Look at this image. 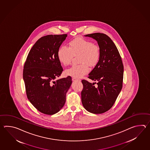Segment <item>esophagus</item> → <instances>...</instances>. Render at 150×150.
<instances>
[{
	"mask_svg": "<svg viewBox=\"0 0 150 150\" xmlns=\"http://www.w3.org/2000/svg\"><path fill=\"white\" fill-rule=\"evenodd\" d=\"M72 79L73 81H78V80H80L78 79H76V78H73Z\"/></svg>",
	"mask_w": 150,
	"mask_h": 150,
	"instance_id": "1",
	"label": "esophagus"
}]
</instances>
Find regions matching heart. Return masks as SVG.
<instances>
[{
  "instance_id": "heart-1",
  "label": "heart",
  "mask_w": 150,
  "mask_h": 150,
  "mask_svg": "<svg viewBox=\"0 0 150 150\" xmlns=\"http://www.w3.org/2000/svg\"><path fill=\"white\" fill-rule=\"evenodd\" d=\"M79 55V65H74L66 71L67 75L74 78H81L89 72V67H94L99 63L101 50L98 45L82 38H77L69 43V47L62 45L58 48V61L64 66L71 64L74 56Z\"/></svg>"
}]
</instances>
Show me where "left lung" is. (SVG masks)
I'll return each mask as SVG.
<instances>
[{
    "label": "left lung",
    "mask_w": 150,
    "mask_h": 150,
    "mask_svg": "<svg viewBox=\"0 0 150 150\" xmlns=\"http://www.w3.org/2000/svg\"><path fill=\"white\" fill-rule=\"evenodd\" d=\"M85 36L98 42L101 57L88 76L96 82L81 81V101L88 112L102 114L112 108L121 91L124 67L118 50L108 36L100 33Z\"/></svg>",
    "instance_id": "left-lung-1"
}]
</instances>
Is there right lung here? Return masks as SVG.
<instances>
[{"mask_svg": "<svg viewBox=\"0 0 150 150\" xmlns=\"http://www.w3.org/2000/svg\"><path fill=\"white\" fill-rule=\"evenodd\" d=\"M67 37V34L48 35L38 39L24 64L23 78L27 98L46 115H53L62 108L72 83L70 76L55 80L63 71L57 51Z\"/></svg>", "mask_w": 150, "mask_h": 150, "instance_id": "add662e5", "label": "right lung"}]
</instances>
